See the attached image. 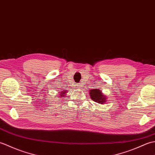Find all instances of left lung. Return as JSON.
<instances>
[{
	"label": "left lung",
	"instance_id": "left-lung-1",
	"mask_svg": "<svg viewBox=\"0 0 155 155\" xmlns=\"http://www.w3.org/2000/svg\"><path fill=\"white\" fill-rule=\"evenodd\" d=\"M89 94L92 100L99 104H104L107 99V97L102 93V91L98 88L90 90Z\"/></svg>",
	"mask_w": 155,
	"mask_h": 155
}]
</instances>
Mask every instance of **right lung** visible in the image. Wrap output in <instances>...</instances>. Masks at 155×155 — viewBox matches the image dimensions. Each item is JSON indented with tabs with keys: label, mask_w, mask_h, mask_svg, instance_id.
<instances>
[{
	"label": "right lung",
	"mask_w": 155,
	"mask_h": 155,
	"mask_svg": "<svg viewBox=\"0 0 155 155\" xmlns=\"http://www.w3.org/2000/svg\"><path fill=\"white\" fill-rule=\"evenodd\" d=\"M67 91H61V93H60L61 94L59 95V96H60V97H64L65 96V94H67Z\"/></svg>",
	"instance_id": "right-lung-1"
}]
</instances>
